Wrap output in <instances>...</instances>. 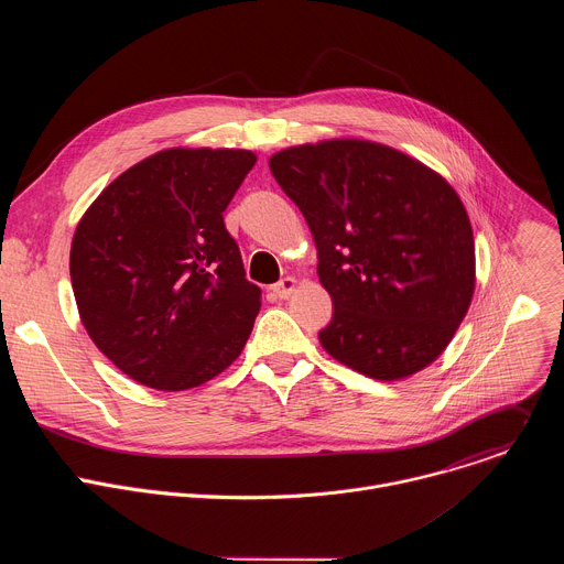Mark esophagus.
I'll return each instance as SVG.
<instances>
[{"mask_svg": "<svg viewBox=\"0 0 564 564\" xmlns=\"http://www.w3.org/2000/svg\"><path fill=\"white\" fill-rule=\"evenodd\" d=\"M294 288H296V281H294L292 276H285V279H281L276 285H272V292L276 294V299L285 301V299H290V294L294 292Z\"/></svg>", "mask_w": 564, "mask_h": 564, "instance_id": "esophagus-1", "label": "esophagus"}]
</instances>
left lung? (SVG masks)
<instances>
[{
    "instance_id": "8db88e82",
    "label": "left lung",
    "mask_w": 564,
    "mask_h": 564,
    "mask_svg": "<svg viewBox=\"0 0 564 564\" xmlns=\"http://www.w3.org/2000/svg\"><path fill=\"white\" fill-rule=\"evenodd\" d=\"M270 172L301 209L333 296L321 346L379 381L433 364L475 290L473 229L455 189L366 140L290 147L270 158Z\"/></svg>"
}]
</instances>
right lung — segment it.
<instances>
[{
  "label": "right lung",
  "mask_w": 564,
  "mask_h": 564,
  "mask_svg": "<svg viewBox=\"0 0 564 564\" xmlns=\"http://www.w3.org/2000/svg\"><path fill=\"white\" fill-rule=\"evenodd\" d=\"M257 163L246 149H165L120 174L79 220V318L124 375L187 390L243 350L261 310L223 212Z\"/></svg>",
  "instance_id": "obj_1"
}]
</instances>
